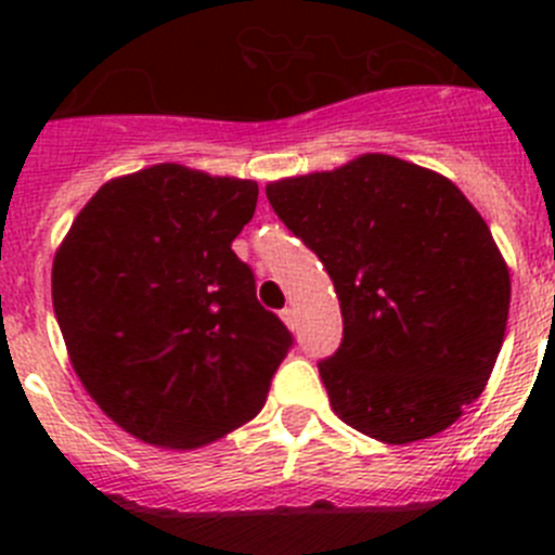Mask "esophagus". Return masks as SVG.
Returning <instances> with one entry per match:
<instances>
[{
	"mask_svg": "<svg viewBox=\"0 0 555 555\" xmlns=\"http://www.w3.org/2000/svg\"><path fill=\"white\" fill-rule=\"evenodd\" d=\"M281 320L286 322L288 331H297V311H294V308H283Z\"/></svg>",
	"mask_w": 555,
	"mask_h": 555,
	"instance_id": "34e87169",
	"label": "esophagus"
}]
</instances>
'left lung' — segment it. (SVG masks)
<instances>
[{
    "instance_id": "obj_1",
    "label": "left lung",
    "mask_w": 555,
    "mask_h": 555,
    "mask_svg": "<svg viewBox=\"0 0 555 555\" xmlns=\"http://www.w3.org/2000/svg\"><path fill=\"white\" fill-rule=\"evenodd\" d=\"M267 197L336 288L345 338L320 375L338 420L386 444L450 428L492 375L512 300L473 203L380 152L269 183Z\"/></svg>"
}]
</instances>
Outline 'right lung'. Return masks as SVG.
I'll return each instance as SVG.
<instances>
[{
	"instance_id": "1",
	"label": "right lung",
	"mask_w": 555,
	"mask_h": 555,
	"mask_svg": "<svg viewBox=\"0 0 555 555\" xmlns=\"http://www.w3.org/2000/svg\"><path fill=\"white\" fill-rule=\"evenodd\" d=\"M258 183L158 164L102 185L52 263V306L94 403L141 442L194 450L263 409L292 333L230 249Z\"/></svg>"
}]
</instances>
